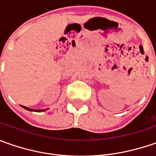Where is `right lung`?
Masks as SVG:
<instances>
[{
  "mask_svg": "<svg viewBox=\"0 0 156 156\" xmlns=\"http://www.w3.org/2000/svg\"><path fill=\"white\" fill-rule=\"evenodd\" d=\"M23 108H25V109H27V110L29 111H35V112H41V111H45L44 109H39V110H36V109H31V108H27V107H25V106H21Z\"/></svg>",
  "mask_w": 156,
  "mask_h": 156,
  "instance_id": "1",
  "label": "right lung"
}]
</instances>
